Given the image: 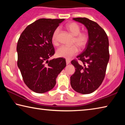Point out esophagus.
I'll list each match as a JSON object with an SVG mask.
<instances>
[{"label":"esophagus","instance_id":"1","mask_svg":"<svg viewBox=\"0 0 125 125\" xmlns=\"http://www.w3.org/2000/svg\"><path fill=\"white\" fill-rule=\"evenodd\" d=\"M70 62H71V61H70V60H66V64L68 65V64H69V63H70Z\"/></svg>","mask_w":125,"mask_h":125}]
</instances>
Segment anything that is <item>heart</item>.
Wrapping results in <instances>:
<instances>
[{
  "instance_id": "b5f03b06",
  "label": "heart",
  "mask_w": 125,
  "mask_h": 125,
  "mask_svg": "<svg viewBox=\"0 0 125 125\" xmlns=\"http://www.w3.org/2000/svg\"><path fill=\"white\" fill-rule=\"evenodd\" d=\"M65 28L74 36L73 44L75 45L71 46H62L58 48L56 51V55L58 57L64 58L65 59H71L73 56L77 54L78 52V46L80 49H84L86 47L89 41V36L85 32H80L81 29L77 23L72 22L68 23L65 25ZM60 28H57L54 31L52 35V42L54 45H57L58 37L60 33ZM77 45V46H76Z\"/></svg>"
}]
</instances>
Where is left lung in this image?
<instances>
[{
    "instance_id": "obj_1",
    "label": "left lung",
    "mask_w": 125,
    "mask_h": 125,
    "mask_svg": "<svg viewBox=\"0 0 125 125\" xmlns=\"http://www.w3.org/2000/svg\"><path fill=\"white\" fill-rule=\"evenodd\" d=\"M73 19L86 27L89 41L85 49L77 57L83 64L72 61L75 72L71 77V85L80 94H90L100 86L104 79L110 57L109 39L105 31L96 22L85 18Z\"/></svg>"
}]
</instances>
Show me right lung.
<instances>
[{
  "label": "right lung",
  "mask_w": 125,
  "mask_h": 125,
  "mask_svg": "<svg viewBox=\"0 0 125 125\" xmlns=\"http://www.w3.org/2000/svg\"><path fill=\"white\" fill-rule=\"evenodd\" d=\"M64 20L40 19L28 25L19 39L18 66L24 83L35 93L52 89L58 75L66 66L64 58L49 60L54 54L53 33Z\"/></svg>",
  "instance_id": "obj_1"
}]
</instances>
